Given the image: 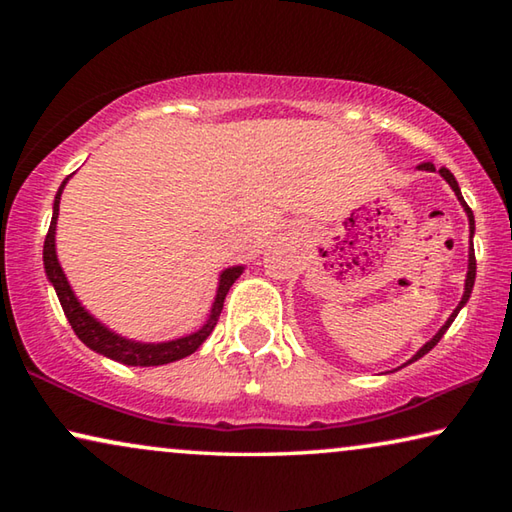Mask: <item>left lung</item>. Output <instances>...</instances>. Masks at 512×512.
I'll list each match as a JSON object with an SVG mask.
<instances>
[{
  "mask_svg": "<svg viewBox=\"0 0 512 512\" xmlns=\"http://www.w3.org/2000/svg\"><path fill=\"white\" fill-rule=\"evenodd\" d=\"M418 169H422V171H436V167H433V164L431 162H422L420 164V167ZM438 173H440V176H443L445 180H447V183H449V187H452L454 189V194H456V198H458V201H461V205H463V210H465V214H467V221H470V239L474 237V214H472V210H470V205H467L465 203V198H463V194H461V187H458V183H456V178H454V173L452 171H449V169H438ZM474 277H476V257H474V244H472V241H470V259H467V275H465V291H463V298H461V302H458V307L452 311V316H449L447 318V323L443 325V327H440L438 329V334L436 336H433V339L431 341H427V343H424L422 345V348L418 350V352H415L413 354V357L409 359V361H406V363H413V361H418L420 357H424V354H427L431 348H433V345H438V341L440 339H443V334L447 332V329H449V325H452L454 323V318L458 316V311H461L463 307H465V302L467 300H470V293H472V289H474ZM406 363H404V366H406Z\"/></svg>",
  "mask_w": 512,
  "mask_h": 512,
  "instance_id": "left-lung-1",
  "label": "left lung"
}]
</instances>
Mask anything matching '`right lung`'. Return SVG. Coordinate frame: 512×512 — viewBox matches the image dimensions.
Masks as SVG:
<instances>
[{
	"label": "right lung",
	"mask_w": 512,
	"mask_h": 512,
	"mask_svg": "<svg viewBox=\"0 0 512 512\" xmlns=\"http://www.w3.org/2000/svg\"><path fill=\"white\" fill-rule=\"evenodd\" d=\"M69 176L63 180V185L58 187L56 201H54V216H51V225L45 239V250H42V262H45V273L49 277V282L54 284L56 296L60 300V307H63L65 316L72 325L74 334L88 345L90 350L103 354L112 361L126 363V366H162V363H171L178 359H185L189 354L196 352L201 348L203 341L212 334V329L219 323L221 309H223V300L228 296V291L232 284H235L237 277L244 273V266H230L225 268L219 277V289H216V298L212 302V311L210 318L205 320V325L198 329V332L189 334V336H180L176 341H167V343H140V341H131L124 339L108 329L103 323H99L97 318L88 314L79 298L74 296L72 287H69L67 277L63 273V268L58 264V255H56V221H58V205H60V194L67 185Z\"/></svg>",
	"instance_id": "obj_1"
}]
</instances>
